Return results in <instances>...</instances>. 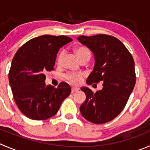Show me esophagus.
Segmentation results:
<instances>
[{"mask_svg":"<svg viewBox=\"0 0 150 150\" xmlns=\"http://www.w3.org/2000/svg\"><path fill=\"white\" fill-rule=\"evenodd\" d=\"M79 91V88H76V87H72L71 88V92L74 93V92H76V91Z\"/></svg>","mask_w":150,"mask_h":150,"instance_id":"esophagus-1","label":"esophagus"}]
</instances>
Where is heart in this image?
Here are the masks:
<instances>
[{"instance_id": "obj_1", "label": "heart", "mask_w": 150, "mask_h": 150, "mask_svg": "<svg viewBox=\"0 0 150 150\" xmlns=\"http://www.w3.org/2000/svg\"><path fill=\"white\" fill-rule=\"evenodd\" d=\"M75 52H76V55H77L78 58L82 61L84 59H90L91 57V51L88 49L87 47L85 46H79L75 48ZM64 53L61 52L59 54V57H58L57 61L58 62H60L61 59H62V57H63ZM84 74L82 73H68L65 75V78L71 84H74V85H78L82 82V79H83Z\"/></svg>"}]
</instances>
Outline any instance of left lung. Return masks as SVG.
Returning <instances> with one entry per match:
<instances>
[{
    "mask_svg": "<svg viewBox=\"0 0 150 150\" xmlns=\"http://www.w3.org/2000/svg\"><path fill=\"white\" fill-rule=\"evenodd\" d=\"M95 57L93 71L87 79L92 85L103 81L101 91L82 88L86 100L80 106L82 116L95 124L110 122L125 108L136 80L135 62L125 45L115 37L99 35L78 37Z\"/></svg>",
    "mask_w": 150,
    "mask_h": 150,
    "instance_id": "8db88e82",
    "label": "left lung"
}]
</instances>
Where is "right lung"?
I'll use <instances>...</instances> for the list:
<instances>
[{"label": "right lung", "instance_id": "obj_1", "mask_svg": "<svg viewBox=\"0 0 150 150\" xmlns=\"http://www.w3.org/2000/svg\"><path fill=\"white\" fill-rule=\"evenodd\" d=\"M72 39L67 36L42 35L23 45L14 56L8 80L20 110L33 120L54 116L71 92L66 82L57 88L45 85V73L54 70L61 47Z\"/></svg>", "mask_w": 150, "mask_h": 150}]
</instances>
